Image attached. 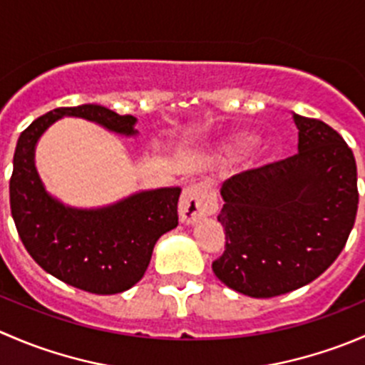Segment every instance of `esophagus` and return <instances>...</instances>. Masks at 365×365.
<instances>
[{
    "label": "esophagus",
    "instance_id": "34e87169",
    "mask_svg": "<svg viewBox=\"0 0 365 365\" xmlns=\"http://www.w3.org/2000/svg\"><path fill=\"white\" fill-rule=\"evenodd\" d=\"M217 208H219V205H217V197L212 187L206 185V183H196V185L187 187L180 197V220L185 224H194L197 220L213 215Z\"/></svg>",
    "mask_w": 365,
    "mask_h": 365
}]
</instances>
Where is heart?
<instances>
[{"mask_svg": "<svg viewBox=\"0 0 365 365\" xmlns=\"http://www.w3.org/2000/svg\"><path fill=\"white\" fill-rule=\"evenodd\" d=\"M252 143H254V135H251V134H240V135H237V138H235L233 141H231V148L244 150V148H247V146H251Z\"/></svg>", "mask_w": 365, "mask_h": 365, "instance_id": "b5f03b06", "label": "heart"}]
</instances>
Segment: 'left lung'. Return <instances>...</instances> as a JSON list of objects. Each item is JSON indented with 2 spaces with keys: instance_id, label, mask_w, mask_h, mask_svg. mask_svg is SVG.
<instances>
[{
  "instance_id": "1",
  "label": "left lung",
  "mask_w": 365,
  "mask_h": 365,
  "mask_svg": "<svg viewBox=\"0 0 365 365\" xmlns=\"http://www.w3.org/2000/svg\"><path fill=\"white\" fill-rule=\"evenodd\" d=\"M298 153L224 182L226 235L213 274L238 293L272 298L302 288L337 259L355 224L356 164L344 139L293 113Z\"/></svg>"
}]
</instances>
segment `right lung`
Masks as SVG:
<instances>
[{
	"label": "right lung",
	"instance_id": "obj_1",
	"mask_svg": "<svg viewBox=\"0 0 365 365\" xmlns=\"http://www.w3.org/2000/svg\"><path fill=\"white\" fill-rule=\"evenodd\" d=\"M63 116L84 118L121 135H135V118L97 104L58 108L36 118L14 153L10 208L29 256L73 288L95 295L127 292L141 281L157 240L178 226L180 187L132 194L104 208L65 206L46 192L35 168L40 135Z\"/></svg>",
	"mask_w": 365,
	"mask_h": 365
}]
</instances>
